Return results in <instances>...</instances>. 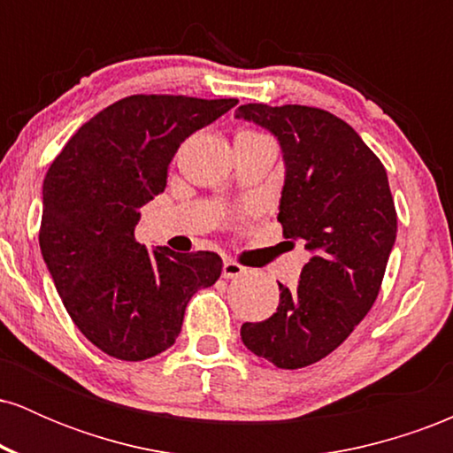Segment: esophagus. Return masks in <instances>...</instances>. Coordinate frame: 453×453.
<instances>
[{
  "mask_svg": "<svg viewBox=\"0 0 453 453\" xmlns=\"http://www.w3.org/2000/svg\"><path fill=\"white\" fill-rule=\"evenodd\" d=\"M242 273H244V266H241L238 262H234V259L227 257L226 262H223V277L226 279H236L241 277Z\"/></svg>",
  "mask_w": 453,
  "mask_h": 453,
  "instance_id": "esophagus-1",
  "label": "esophagus"
}]
</instances>
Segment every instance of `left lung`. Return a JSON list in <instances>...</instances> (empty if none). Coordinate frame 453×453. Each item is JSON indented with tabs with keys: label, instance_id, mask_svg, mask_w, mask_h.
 I'll list each match as a JSON object with an SVG mask.
<instances>
[{
	"label": "left lung",
	"instance_id": "8db88e82",
	"mask_svg": "<svg viewBox=\"0 0 453 453\" xmlns=\"http://www.w3.org/2000/svg\"><path fill=\"white\" fill-rule=\"evenodd\" d=\"M236 119L277 136L279 221L285 238L313 253L294 289L279 283L277 313L242 324L241 336L277 368H304L334 351L375 304L396 241L388 174L356 129L321 108L244 104Z\"/></svg>",
	"mask_w": 453,
	"mask_h": 453
}]
</instances>
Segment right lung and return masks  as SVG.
Segmentation results:
<instances>
[{
    "instance_id": "add662e5",
    "label": "right lung",
    "mask_w": 453,
    "mask_h": 453,
    "mask_svg": "<svg viewBox=\"0 0 453 453\" xmlns=\"http://www.w3.org/2000/svg\"><path fill=\"white\" fill-rule=\"evenodd\" d=\"M236 104L123 97L78 127L46 173V268L78 330L117 360L140 362L173 347L191 296L221 277L217 253H150L136 226L140 209L165 189L180 142Z\"/></svg>"
}]
</instances>
